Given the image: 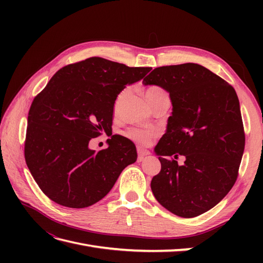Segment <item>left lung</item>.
<instances>
[{
  "label": "left lung",
  "instance_id": "1",
  "mask_svg": "<svg viewBox=\"0 0 263 263\" xmlns=\"http://www.w3.org/2000/svg\"><path fill=\"white\" fill-rule=\"evenodd\" d=\"M136 81L133 68L91 57L58 70L36 95L28 113L25 159L51 201L71 209L91 206L136 161L128 139L112 137L102 149L89 148L92 138L112 135L117 95Z\"/></svg>",
  "mask_w": 263,
  "mask_h": 263
}]
</instances>
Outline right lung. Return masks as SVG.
Wrapping results in <instances>:
<instances>
[{
	"mask_svg": "<svg viewBox=\"0 0 263 263\" xmlns=\"http://www.w3.org/2000/svg\"><path fill=\"white\" fill-rule=\"evenodd\" d=\"M154 84L170 93L173 112L161 138L165 158L150 186L163 208L196 217L237 180L246 141L239 101L232 85L196 63L157 68ZM176 153L185 157L173 159Z\"/></svg>",
	"mask_w": 263,
	"mask_h": 263,
	"instance_id": "1",
	"label": "right lung"
}]
</instances>
